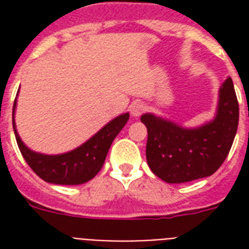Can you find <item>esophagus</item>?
<instances>
[{"label": "esophagus", "instance_id": "esophagus-1", "mask_svg": "<svg viewBox=\"0 0 249 249\" xmlns=\"http://www.w3.org/2000/svg\"><path fill=\"white\" fill-rule=\"evenodd\" d=\"M144 109H146V106L142 102H136L132 105V115L136 117L141 116L144 112Z\"/></svg>", "mask_w": 249, "mask_h": 249}]
</instances>
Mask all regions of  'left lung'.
Listing matches in <instances>:
<instances>
[{
    "label": "left lung",
    "instance_id": "8db88e82",
    "mask_svg": "<svg viewBox=\"0 0 249 249\" xmlns=\"http://www.w3.org/2000/svg\"><path fill=\"white\" fill-rule=\"evenodd\" d=\"M141 121L147 128L146 159L152 173L168 183L212 176L228 158L239 123L232 80L221 86L217 116L209 124L185 129L151 113L142 115Z\"/></svg>",
    "mask_w": 249,
    "mask_h": 249
}]
</instances>
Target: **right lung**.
Wrapping results in <instances>:
<instances>
[{
	"label": "right lung",
	"mask_w": 249,
	"mask_h": 249,
	"mask_svg": "<svg viewBox=\"0 0 249 249\" xmlns=\"http://www.w3.org/2000/svg\"><path fill=\"white\" fill-rule=\"evenodd\" d=\"M15 105L17 98L14 102V108ZM128 120L129 113L120 115L73 151L62 155H44L31 151L21 142L15 129L13 111L14 133L21 155L38 177L55 185H80L95 177L105 164L111 143Z\"/></svg>",
	"instance_id": "obj_1"
}]
</instances>
